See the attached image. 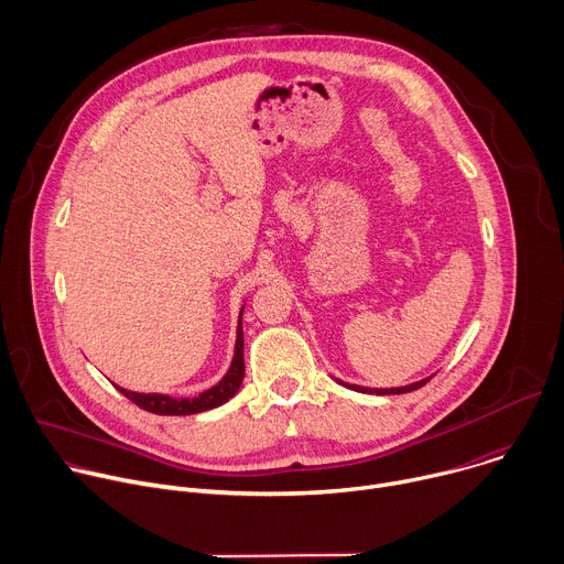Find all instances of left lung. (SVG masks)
<instances>
[{"instance_id":"obj_1","label":"left lung","mask_w":564,"mask_h":564,"mask_svg":"<svg viewBox=\"0 0 564 564\" xmlns=\"http://www.w3.org/2000/svg\"><path fill=\"white\" fill-rule=\"evenodd\" d=\"M337 381L344 383L341 379H337ZM426 381H431V377H426L422 381H415V383H409V386H399V388H366V386H355V383H344V386L350 388V390H357V392H368V394H401V392H411V390L422 388Z\"/></svg>"}]
</instances>
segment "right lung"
<instances>
[{"label": "right lung", "mask_w": 564, "mask_h": 564, "mask_svg": "<svg viewBox=\"0 0 564 564\" xmlns=\"http://www.w3.org/2000/svg\"><path fill=\"white\" fill-rule=\"evenodd\" d=\"M240 314H243V310H240ZM243 375H246L243 324H240V318H238L236 346H234V357H231L229 370L209 390H203L196 397H170V394H160V392H133V390H127L120 386H116V388L142 411H149L155 415H194V413H203V411L225 404L227 399H231L238 392L240 383H243Z\"/></svg>", "instance_id": "right-lung-1"}]
</instances>
